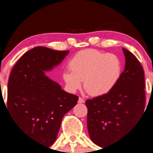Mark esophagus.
I'll return each instance as SVG.
<instances>
[{
    "label": "esophagus",
    "mask_w": 153,
    "mask_h": 153,
    "mask_svg": "<svg viewBox=\"0 0 153 153\" xmlns=\"http://www.w3.org/2000/svg\"><path fill=\"white\" fill-rule=\"evenodd\" d=\"M78 103L79 104H82V103H84V98H81V97H79V98H78Z\"/></svg>",
    "instance_id": "1"
}]
</instances>
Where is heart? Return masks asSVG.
<instances>
[{
    "mask_svg": "<svg viewBox=\"0 0 153 153\" xmlns=\"http://www.w3.org/2000/svg\"><path fill=\"white\" fill-rule=\"evenodd\" d=\"M69 69L63 73V79L70 92L84 87L92 96H102L110 92L121 78L122 65L114 54L104 53L93 49L75 54L69 62Z\"/></svg>",
    "mask_w": 153,
    "mask_h": 153,
    "instance_id": "1",
    "label": "heart"
}]
</instances>
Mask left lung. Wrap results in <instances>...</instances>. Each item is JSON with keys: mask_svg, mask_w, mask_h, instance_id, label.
I'll return each mask as SVG.
<instances>
[{"mask_svg": "<svg viewBox=\"0 0 153 153\" xmlns=\"http://www.w3.org/2000/svg\"><path fill=\"white\" fill-rule=\"evenodd\" d=\"M122 50L124 70L116 85L106 95L86 101L89 138L102 148L121 139L144 112L143 67L132 52Z\"/></svg>", "mask_w": 153, "mask_h": 153, "instance_id": "1", "label": "left lung"}]
</instances>
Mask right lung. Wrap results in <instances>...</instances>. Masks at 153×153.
I'll return each mask as SVG.
<instances>
[{
  "label": "right lung",
  "instance_id": "right-lung-1",
  "mask_svg": "<svg viewBox=\"0 0 153 153\" xmlns=\"http://www.w3.org/2000/svg\"><path fill=\"white\" fill-rule=\"evenodd\" d=\"M69 52L33 48L18 60L9 79L7 109L15 125L48 147L56 140L63 117L78 100L45 74L58 67Z\"/></svg>",
  "mask_w": 153,
  "mask_h": 153
}]
</instances>
